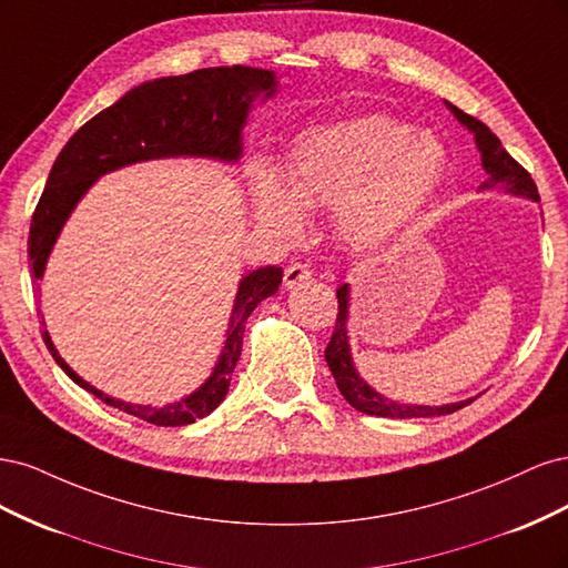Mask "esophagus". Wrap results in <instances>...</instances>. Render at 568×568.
<instances>
[{"label": "esophagus", "mask_w": 568, "mask_h": 568, "mask_svg": "<svg viewBox=\"0 0 568 568\" xmlns=\"http://www.w3.org/2000/svg\"><path fill=\"white\" fill-rule=\"evenodd\" d=\"M311 280H313V272L307 270V265L294 263V265H288V267L284 270V286H286V288H296V286H301V284H305V282H311Z\"/></svg>", "instance_id": "esophagus-1"}]
</instances>
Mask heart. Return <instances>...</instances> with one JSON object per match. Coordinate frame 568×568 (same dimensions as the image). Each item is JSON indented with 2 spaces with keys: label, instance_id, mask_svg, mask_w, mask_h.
<instances>
[{
  "label": "heart",
  "instance_id": "b5f03b06",
  "mask_svg": "<svg viewBox=\"0 0 568 568\" xmlns=\"http://www.w3.org/2000/svg\"><path fill=\"white\" fill-rule=\"evenodd\" d=\"M448 173V149L436 134L388 115H357L303 130L280 178L267 161L248 175L253 215L294 239L305 211L334 205L341 236L374 251L398 239L434 201Z\"/></svg>",
  "mask_w": 568,
  "mask_h": 568
}]
</instances>
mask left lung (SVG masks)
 Wrapping results in <instances>:
<instances>
[{"label":"left lung","instance_id":"8db88e82","mask_svg":"<svg viewBox=\"0 0 568 568\" xmlns=\"http://www.w3.org/2000/svg\"><path fill=\"white\" fill-rule=\"evenodd\" d=\"M445 106H448V111L457 118V123L462 128H467L471 132L476 149L480 153V168H484L486 173V182L478 186V192H493L495 189V192H503L509 196L540 201L536 182H532L526 170L509 156L503 142L490 132V128H486L480 120L453 106L450 101H445ZM336 298H338V317H336L329 346L324 351V357H326V365H329L334 374L341 395L357 412H363V415H374V417H390V419L440 417V415H450V412L476 400V398H467V400L445 403V405H417V403L393 400L388 395H382L379 390L372 388L363 376H359L351 353V336H348L351 284H341L336 288Z\"/></svg>","mask_w":568,"mask_h":568}]
</instances>
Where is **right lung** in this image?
<instances>
[{
    "mask_svg": "<svg viewBox=\"0 0 568 568\" xmlns=\"http://www.w3.org/2000/svg\"><path fill=\"white\" fill-rule=\"evenodd\" d=\"M277 92L280 78L267 68H201L186 75L136 84L115 104L88 120L57 156L30 222L28 257L36 280L44 277L49 255L68 217L97 180L120 168L161 159H205L239 165L244 156V130L255 99L270 101ZM280 284L282 267L272 265L246 272L239 280L225 341L213 372L199 388L168 405H140L113 398L84 382L65 363L47 329L42 338L57 365L101 403L156 426H186L209 417L225 400L236 359L242 355L246 320L257 303L277 294ZM38 315L42 313L38 311ZM42 324L47 326L44 317Z\"/></svg>",
    "mask_w": 568,
    "mask_h": 568,
    "instance_id": "obj_1",
    "label": "right lung"
}]
</instances>
